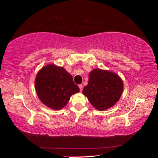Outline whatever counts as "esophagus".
<instances>
[{
	"instance_id": "34e87169",
	"label": "esophagus",
	"mask_w": 158,
	"mask_h": 158,
	"mask_svg": "<svg viewBox=\"0 0 158 158\" xmlns=\"http://www.w3.org/2000/svg\"><path fill=\"white\" fill-rule=\"evenodd\" d=\"M79 90H80V91L82 92V90H83V85H82L81 84L79 85Z\"/></svg>"
}]
</instances>
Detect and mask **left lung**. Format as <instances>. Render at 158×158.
<instances>
[{
    "instance_id": "1",
    "label": "left lung",
    "mask_w": 158,
    "mask_h": 158,
    "mask_svg": "<svg viewBox=\"0 0 158 158\" xmlns=\"http://www.w3.org/2000/svg\"><path fill=\"white\" fill-rule=\"evenodd\" d=\"M123 90V83L117 74L94 69L89 73V83L84 88L83 94L96 109L103 111L119 100Z\"/></svg>"
}]
</instances>
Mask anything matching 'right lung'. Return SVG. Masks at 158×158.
Segmentation results:
<instances>
[{"label": "right lung", "instance_id": "obj_1", "mask_svg": "<svg viewBox=\"0 0 158 158\" xmlns=\"http://www.w3.org/2000/svg\"><path fill=\"white\" fill-rule=\"evenodd\" d=\"M35 89L42 102L54 110L63 108L71 95L79 92L71 74L63 67L53 64L45 65L38 72Z\"/></svg>", "mask_w": 158, "mask_h": 158}]
</instances>
